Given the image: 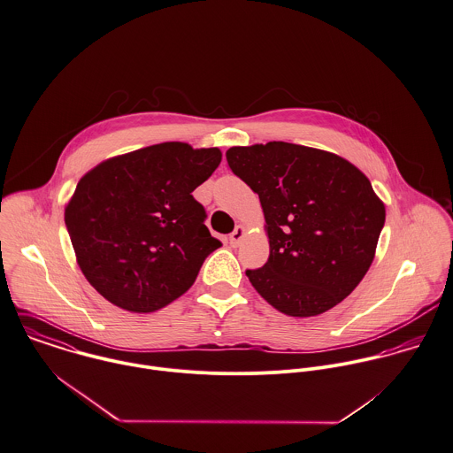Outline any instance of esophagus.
Here are the masks:
<instances>
[{
  "label": "esophagus",
  "instance_id": "esophagus-1",
  "mask_svg": "<svg viewBox=\"0 0 453 453\" xmlns=\"http://www.w3.org/2000/svg\"><path fill=\"white\" fill-rule=\"evenodd\" d=\"M245 233H247V229H245L243 226H236V229L229 234V243H231V247H238V245L242 243V240L245 238Z\"/></svg>",
  "mask_w": 453,
  "mask_h": 453
}]
</instances>
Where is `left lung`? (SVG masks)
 Wrapping results in <instances>:
<instances>
[{
    "instance_id": "left-lung-1",
    "label": "left lung",
    "mask_w": 453,
    "mask_h": 453,
    "mask_svg": "<svg viewBox=\"0 0 453 453\" xmlns=\"http://www.w3.org/2000/svg\"><path fill=\"white\" fill-rule=\"evenodd\" d=\"M227 165L259 194L268 263L247 270L254 288L288 317L342 303L369 270L385 204L347 159L285 142L231 147Z\"/></svg>"
}]
</instances>
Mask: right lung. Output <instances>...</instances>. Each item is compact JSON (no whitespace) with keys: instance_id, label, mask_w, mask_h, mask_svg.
I'll return each instance as SVG.
<instances>
[{"instance_id":"obj_1","label":"right lung","mask_w":453,"mask_h":453,"mask_svg":"<svg viewBox=\"0 0 453 453\" xmlns=\"http://www.w3.org/2000/svg\"><path fill=\"white\" fill-rule=\"evenodd\" d=\"M222 152L166 142L110 157L88 172L65 208L77 263L111 304L150 313L190 288L222 243L192 190Z\"/></svg>"}]
</instances>
